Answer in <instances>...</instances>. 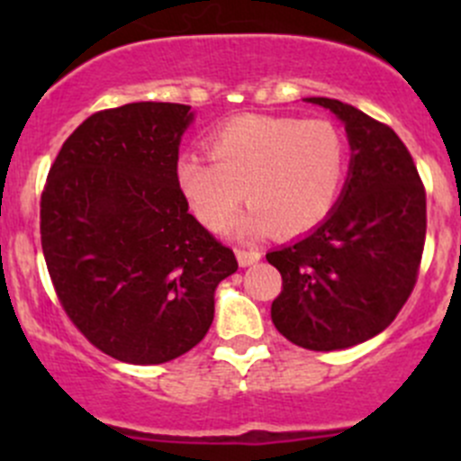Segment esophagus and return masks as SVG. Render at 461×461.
I'll use <instances>...</instances> for the list:
<instances>
[{"label":"esophagus","instance_id":"esophagus-1","mask_svg":"<svg viewBox=\"0 0 461 461\" xmlns=\"http://www.w3.org/2000/svg\"><path fill=\"white\" fill-rule=\"evenodd\" d=\"M260 257H263V252H260V249H257V248H248V249L239 248V249H236V258H239V263L243 265V267L258 263Z\"/></svg>","mask_w":461,"mask_h":461}]
</instances>
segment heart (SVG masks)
Segmentation results:
<instances>
[{
	"label": "heart",
	"instance_id": "heart-1",
	"mask_svg": "<svg viewBox=\"0 0 461 461\" xmlns=\"http://www.w3.org/2000/svg\"><path fill=\"white\" fill-rule=\"evenodd\" d=\"M209 160L185 153L176 183L194 216L221 231L240 198L249 212L236 231L301 236L332 212L348 174V144L328 120L239 115L204 140Z\"/></svg>",
	"mask_w": 461,
	"mask_h": 461
}]
</instances>
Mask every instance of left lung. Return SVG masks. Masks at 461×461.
Masks as SVG:
<instances>
[{
	"instance_id": "left-lung-1",
	"label": "left lung",
	"mask_w": 461,
	"mask_h": 461,
	"mask_svg": "<svg viewBox=\"0 0 461 461\" xmlns=\"http://www.w3.org/2000/svg\"><path fill=\"white\" fill-rule=\"evenodd\" d=\"M346 124L350 171L308 236L267 252L283 290L272 321L294 346L330 352L384 332L411 296L426 240V192L406 144L346 102L308 97Z\"/></svg>"
}]
</instances>
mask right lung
<instances>
[{
  "label": "right lung",
  "mask_w": 461,
  "mask_h": 461,
  "mask_svg": "<svg viewBox=\"0 0 461 461\" xmlns=\"http://www.w3.org/2000/svg\"><path fill=\"white\" fill-rule=\"evenodd\" d=\"M187 104L97 111L59 149L40 203L46 267L64 312L104 355L165 364L203 341L234 252L189 213L176 162Z\"/></svg>",
  "instance_id": "1"
}]
</instances>
